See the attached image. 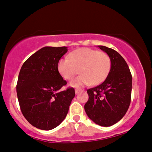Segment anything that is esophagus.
Returning <instances> with one entry per match:
<instances>
[{"label": "esophagus", "mask_w": 152, "mask_h": 152, "mask_svg": "<svg viewBox=\"0 0 152 152\" xmlns=\"http://www.w3.org/2000/svg\"><path fill=\"white\" fill-rule=\"evenodd\" d=\"M81 91H82L81 90V89H75V94H79V93H80V92H81Z\"/></svg>", "instance_id": "obj_1"}]
</instances>
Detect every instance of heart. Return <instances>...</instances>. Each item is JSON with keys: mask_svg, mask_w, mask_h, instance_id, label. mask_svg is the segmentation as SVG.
Returning <instances> with one entry per match:
<instances>
[{"mask_svg": "<svg viewBox=\"0 0 152 152\" xmlns=\"http://www.w3.org/2000/svg\"><path fill=\"white\" fill-rule=\"evenodd\" d=\"M110 68L111 59L107 53L88 47L74 51L70 54V59L61 58L58 64L59 73L67 80H72L80 70L81 75L70 84L75 88L101 84Z\"/></svg>", "mask_w": 152, "mask_h": 152, "instance_id": "b5f03b06", "label": "heart"}]
</instances>
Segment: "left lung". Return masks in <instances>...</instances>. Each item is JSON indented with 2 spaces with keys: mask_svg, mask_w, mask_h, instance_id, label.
<instances>
[{
  "mask_svg": "<svg viewBox=\"0 0 152 152\" xmlns=\"http://www.w3.org/2000/svg\"><path fill=\"white\" fill-rule=\"evenodd\" d=\"M109 55L111 68L105 80L87 90L88 100L84 105L86 115L101 126H111L126 113L131 103L132 75L124 58L115 50L98 46Z\"/></svg>",
  "mask_w": 152,
  "mask_h": 152,
  "instance_id": "1",
  "label": "left lung"
}]
</instances>
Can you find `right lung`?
<instances>
[{"mask_svg":"<svg viewBox=\"0 0 152 152\" xmlns=\"http://www.w3.org/2000/svg\"><path fill=\"white\" fill-rule=\"evenodd\" d=\"M67 47H45L23 63L17 94L23 117L37 129L50 131L64 121L75 96L73 88L60 91L67 84L59 73V60Z\"/></svg>","mask_w":152,"mask_h":152,"instance_id":"1","label":"right lung"}]
</instances>
